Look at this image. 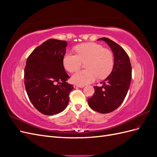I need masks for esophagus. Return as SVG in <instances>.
I'll return each mask as SVG.
<instances>
[{
  "label": "esophagus",
  "mask_w": 157,
  "mask_h": 157,
  "mask_svg": "<svg viewBox=\"0 0 157 157\" xmlns=\"http://www.w3.org/2000/svg\"><path fill=\"white\" fill-rule=\"evenodd\" d=\"M77 87H78V88H84V85H80V84H76L75 85Z\"/></svg>",
  "instance_id": "34e87169"
}]
</instances>
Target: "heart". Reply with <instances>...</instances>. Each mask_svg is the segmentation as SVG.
<instances>
[{"instance_id": "b5f03b06", "label": "heart", "mask_w": 157, "mask_h": 157, "mask_svg": "<svg viewBox=\"0 0 157 157\" xmlns=\"http://www.w3.org/2000/svg\"><path fill=\"white\" fill-rule=\"evenodd\" d=\"M77 54L66 52L63 63L69 72L77 71L82 61H86V69L79 70L75 73L71 80L80 85H84L94 81L98 77L103 78L110 74L113 67V57L111 52L95 42H87L75 47Z\"/></svg>"}]
</instances>
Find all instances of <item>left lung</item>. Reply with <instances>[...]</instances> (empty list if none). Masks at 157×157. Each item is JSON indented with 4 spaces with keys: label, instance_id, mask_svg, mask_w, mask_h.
Here are the masks:
<instances>
[{
    "label": "left lung",
    "instance_id": "1",
    "mask_svg": "<svg viewBox=\"0 0 157 157\" xmlns=\"http://www.w3.org/2000/svg\"><path fill=\"white\" fill-rule=\"evenodd\" d=\"M103 40L109 46L114 56V65L111 74L101 82V86H94L95 92L88 99L89 106L101 113H109L119 107L128 93L132 80V67L126 52L116 42L106 37Z\"/></svg>",
    "mask_w": 157,
    "mask_h": 157
}]
</instances>
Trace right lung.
I'll list each match as a JSON object with an SVG mask.
<instances>
[{
	"label": "right lung",
	"mask_w": 157,
	"mask_h": 157,
	"mask_svg": "<svg viewBox=\"0 0 157 157\" xmlns=\"http://www.w3.org/2000/svg\"><path fill=\"white\" fill-rule=\"evenodd\" d=\"M67 42L50 39L32 52L24 70L25 90L31 102L46 115L58 114L67 107L73 89L63 59Z\"/></svg>",
	"instance_id": "obj_1"
}]
</instances>
